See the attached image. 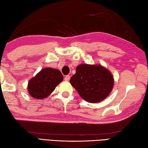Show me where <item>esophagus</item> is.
Masks as SVG:
<instances>
[{
    "instance_id": "34e87169",
    "label": "esophagus",
    "mask_w": 148,
    "mask_h": 148,
    "mask_svg": "<svg viewBox=\"0 0 148 148\" xmlns=\"http://www.w3.org/2000/svg\"><path fill=\"white\" fill-rule=\"evenodd\" d=\"M69 79H70V76L69 75H66L64 77V80H65V81H68Z\"/></svg>"
}]
</instances>
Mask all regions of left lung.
<instances>
[{
    "label": "left lung",
    "mask_w": 148,
    "mask_h": 148,
    "mask_svg": "<svg viewBox=\"0 0 148 148\" xmlns=\"http://www.w3.org/2000/svg\"><path fill=\"white\" fill-rule=\"evenodd\" d=\"M70 83L84 100L96 103L107 98L114 81L111 73L101 65L81 64L71 77Z\"/></svg>",
    "instance_id": "1"
}]
</instances>
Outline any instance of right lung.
I'll use <instances>...</instances> for the list:
<instances>
[{
  "label": "right lung",
  "instance_id": "1",
  "mask_svg": "<svg viewBox=\"0 0 148 148\" xmlns=\"http://www.w3.org/2000/svg\"><path fill=\"white\" fill-rule=\"evenodd\" d=\"M63 79L62 74L58 69L50 67L43 69L29 82V93L37 99L47 98L63 81Z\"/></svg>",
  "mask_w": 148,
  "mask_h": 148
}]
</instances>
